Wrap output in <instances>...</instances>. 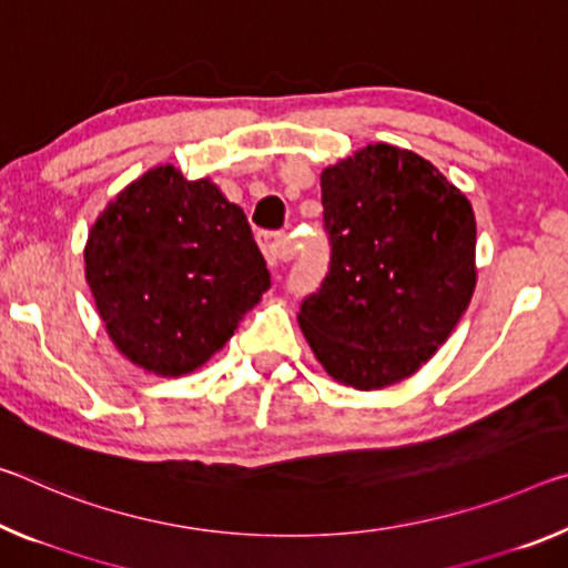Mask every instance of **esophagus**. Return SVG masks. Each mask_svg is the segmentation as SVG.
I'll return each mask as SVG.
<instances>
[{
	"mask_svg": "<svg viewBox=\"0 0 568 568\" xmlns=\"http://www.w3.org/2000/svg\"><path fill=\"white\" fill-rule=\"evenodd\" d=\"M257 242L260 250L267 260L270 267L285 263V260L293 257V247H291V237L285 232H257Z\"/></svg>",
	"mask_w": 568,
	"mask_h": 568,
	"instance_id": "esophagus-1",
	"label": "esophagus"
}]
</instances>
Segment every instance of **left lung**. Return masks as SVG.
Masks as SVG:
<instances>
[{
    "instance_id": "1",
    "label": "left lung",
    "mask_w": 568,
    "mask_h": 568,
    "mask_svg": "<svg viewBox=\"0 0 568 568\" xmlns=\"http://www.w3.org/2000/svg\"><path fill=\"white\" fill-rule=\"evenodd\" d=\"M321 202L331 260L301 328L333 379L384 389L429 362L473 298V206L389 143L323 171Z\"/></svg>"
}]
</instances>
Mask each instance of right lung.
Instances as JSON below:
<instances>
[{
    "label": "right lung",
    "instance_id": "right-lung-1",
    "mask_svg": "<svg viewBox=\"0 0 568 568\" xmlns=\"http://www.w3.org/2000/svg\"><path fill=\"white\" fill-rule=\"evenodd\" d=\"M85 277L113 344L161 376L202 366L270 287L245 212L174 166L146 171L105 206Z\"/></svg>",
    "mask_w": 568,
    "mask_h": 568
}]
</instances>
